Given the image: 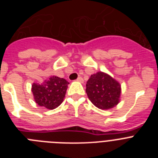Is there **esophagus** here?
<instances>
[{
    "mask_svg": "<svg viewBox=\"0 0 158 158\" xmlns=\"http://www.w3.org/2000/svg\"><path fill=\"white\" fill-rule=\"evenodd\" d=\"M77 81H79V82H81V83H83V78H82L81 77H79L77 79Z\"/></svg>",
    "mask_w": 158,
    "mask_h": 158,
    "instance_id": "esophagus-1",
    "label": "esophagus"
}]
</instances>
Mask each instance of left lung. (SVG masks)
Returning <instances> with one entry per match:
<instances>
[{
    "label": "left lung",
    "mask_w": 158,
    "mask_h": 158,
    "mask_svg": "<svg viewBox=\"0 0 158 158\" xmlns=\"http://www.w3.org/2000/svg\"><path fill=\"white\" fill-rule=\"evenodd\" d=\"M85 91L90 101L96 107L107 110L118 104L121 85L110 75L98 72L91 75L88 80Z\"/></svg>",
    "instance_id": "1"
}]
</instances>
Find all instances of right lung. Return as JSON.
<instances>
[{"mask_svg": "<svg viewBox=\"0 0 158 158\" xmlns=\"http://www.w3.org/2000/svg\"><path fill=\"white\" fill-rule=\"evenodd\" d=\"M69 82L64 78L52 76L43 84L33 83L31 92L38 105L52 110L63 101Z\"/></svg>", "mask_w": 158, "mask_h": 158, "instance_id": "add662e5", "label": "right lung"}]
</instances>
